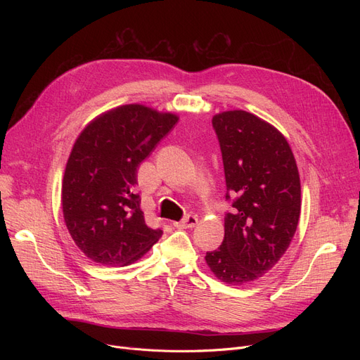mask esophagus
Listing matches in <instances>:
<instances>
[{
  "mask_svg": "<svg viewBox=\"0 0 360 360\" xmlns=\"http://www.w3.org/2000/svg\"><path fill=\"white\" fill-rule=\"evenodd\" d=\"M197 223H198L197 216L186 214L179 223H175V226H176V228H181V229H190V228H194Z\"/></svg>",
  "mask_w": 360,
  "mask_h": 360,
  "instance_id": "obj_1",
  "label": "esophagus"
}]
</instances>
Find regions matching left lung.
I'll list each match as a JSON object with an SVG mask.
<instances>
[{
    "label": "left lung",
    "mask_w": 360,
    "mask_h": 360,
    "mask_svg": "<svg viewBox=\"0 0 360 360\" xmlns=\"http://www.w3.org/2000/svg\"><path fill=\"white\" fill-rule=\"evenodd\" d=\"M221 150L226 200L220 248L207 266L228 285H245L271 270L289 248L300 214V179L288 140L245 110L213 117Z\"/></svg>",
    "instance_id": "1"
}]
</instances>
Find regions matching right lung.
Wrapping results in <instances>:
<instances>
[{
  "label": "right lung",
  "mask_w": 360,
  "mask_h": 360,
  "mask_svg": "<svg viewBox=\"0 0 360 360\" xmlns=\"http://www.w3.org/2000/svg\"><path fill=\"white\" fill-rule=\"evenodd\" d=\"M178 122L174 113L124 105L93 120L75 140L63 179L67 229L91 261L129 266L162 236L146 223L137 169Z\"/></svg>",
  "instance_id": "add662e5"
}]
</instances>
